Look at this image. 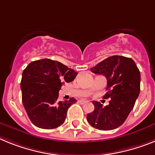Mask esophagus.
<instances>
[{"label": "esophagus", "mask_w": 155, "mask_h": 155, "mask_svg": "<svg viewBox=\"0 0 155 155\" xmlns=\"http://www.w3.org/2000/svg\"><path fill=\"white\" fill-rule=\"evenodd\" d=\"M79 102L80 104H86L87 103V101H85V100H79Z\"/></svg>", "instance_id": "obj_1"}]
</instances>
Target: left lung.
I'll return each instance as SVG.
<instances>
[{
	"instance_id": "obj_1",
	"label": "left lung",
	"mask_w": 155,
	"mask_h": 155,
	"mask_svg": "<svg viewBox=\"0 0 155 155\" xmlns=\"http://www.w3.org/2000/svg\"><path fill=\"white\" fill-rule=\"evenodd\" d=\"M95 74L107 78L105 98L109 104L103 107L93 101L94 110L87 115L91 126L100 130H111L124 123L133 110L140 91V73L134 61L130 58L114 55L91 68Z\"/></svg>"
}]
</instances>
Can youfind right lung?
<instances>
[{"mask_svg":"<svg viewBox=\"0 0 155 155\" xmlns=\"http://www.w3.org/2000/svg\"><path fill=\"white\" fill-rule=\"evenodd\" d=\"M57 61L44 58L29 63L22 72L21 99L29 119L41 129H54L64 123L68 107L77 101H59L58 91L65 83L73 81L77 76Z\"/></svg>","mask_w":155,"mask_h":155,"instance_id":"right-lung-1","label":"right lung"}]
</instances>
